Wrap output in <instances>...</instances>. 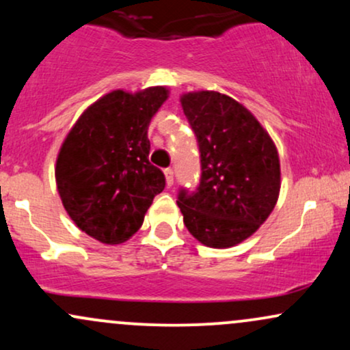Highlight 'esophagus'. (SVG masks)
<instances>
[{
    "mask_svg": "<svg viewBox=\"0 0 350 350\" xmlns=\"http://www.w3.org/2000/svg\"><path fill=\"white\" fill-rule=\"evenodd\" d=\"M164 176H166V184H167V187H171L172 184H174V172H172L171 167H167V170H164Z\"/></svg>",
    "mask_w": 350,
    "mask_h": 350,
    "instance_id": "obj_1",
    "label": "esophagus"
}]
</instances>
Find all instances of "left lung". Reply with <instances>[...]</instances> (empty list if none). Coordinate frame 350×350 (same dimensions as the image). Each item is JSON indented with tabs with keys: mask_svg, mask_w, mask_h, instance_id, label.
Segmentation results:
<instances>
[{
	"mask_svg": "<svg viewBox=\"0 0 350 350\" xmlns=\"http://www.w3.org/2000/svg\"><path fill=\"white\" fill-rule=\"evenodd\" d=\"M180 105L198 138L202 170L196 191H179L184 226L206 247H234L276 206L278 150L252 111L228 95L189 92Z\"/></svg>",
	"mask_w": 350,
	"mask_h": 350,
	"instance_id": "8db88e82",
	"label": "left lung"
}]
</instances>
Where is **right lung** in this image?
<instances>
[{
    "instance_id": "obj_1",
    "label": "right lung",
    "mask_w": 350,
    "mask_h": 350,
    "mask_svg": "<svg viewBox=\"0 0 350 350\" xmlns=\"http://www.w3.org/2000/svg\"><path fill=\"white\" fill-rule=\"evenodd\" d=\"M170 97L166 87L113 90L79 116L55 161V183L67 214L102 243L126 242L166 179L152 166L148 126Z\"/></svg>"
}]
</instances>
